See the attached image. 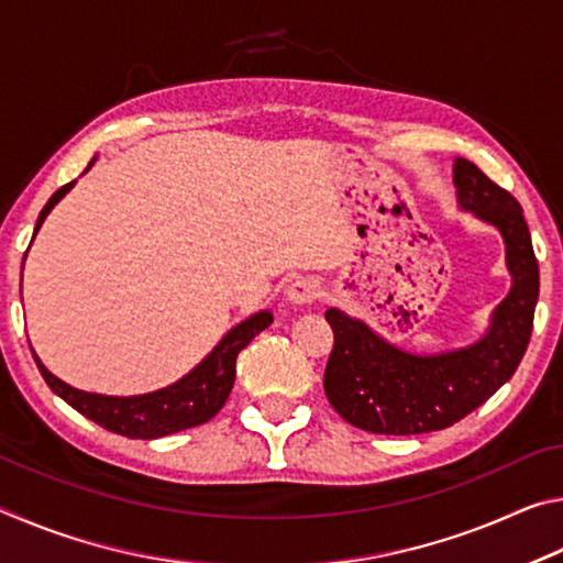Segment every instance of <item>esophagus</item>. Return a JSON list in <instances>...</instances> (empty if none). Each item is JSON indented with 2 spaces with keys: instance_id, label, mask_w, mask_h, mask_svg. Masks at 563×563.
Segmentation results:
<instances>
[{
  "instance_id": "obj_1",
  "label": "esophagus",
  "mask_w": 563,
  "mask_h": 563,
  "mask_svg": "<svg viewBox=\"0 0 563 563\" xmlns=\"http://www.w3.org/2000/svg\"><path fill=\"white\" fill-rule=\"evenodd\" d=\"M320 298V283L316 278H295L288 290H285V302L290 305L292 310L308 308Z\"/></svg>"
}]
</instances>
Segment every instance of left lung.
<instances>
[{
	"mask_svg": "<svg viewBox=\"0 0 563 563\" xmlns=\"http://www.w3.org/2000/svg\"><path fill=\"white\" fill-rule=\"evenodd\" d=\"M456 206L494 225L504 241L511 288L479 340L442 352H409L347 312L330 308L335 332L325 395L335 412L365 432L422 434L460 422L517 373L539 300V263L523 211L466 158H454Z\"/></svg>",
	"mask_w": 563,
	"mask_h": 563,
	"instance_id": "8db88e82",
	"label": "left lung"
}]
</instances>
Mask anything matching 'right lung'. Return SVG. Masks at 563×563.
Segmentation results:
<instances>
[{"instance_id": "1", "label": "right lung", "mask_w": 563, "mask_h": 563, "mask_svg": "<svg viewBox=\"0 0 563 563\" xmlns=\"http://www.w3.org/2000/svg\"><path fill=\"white\" fill-rule=\"evenodd\" d=\"M97 158L99 156H93L89 161L87 170L97 164ZM87 170H84V174H87ZM74 186L76 180L62 186L49 201H46L40 218H36L34 235L40 233V228L46 221V216L52 213V208L59 203ZM271 322H273L271 310L253 312L251 318H245L243 322H238L235 328L228 330L221 338V342H218V345L208 352V355L198 362L190 373L176 379L174 385L154 389V393L129 395V397L84 393V389H76L71 385H66L64 379L52 375L49 369L44 367V362L36 357L34 350L32 355L44 377V383L49 385L52 393L59 395L66 405H71L76 412H81L84 417L91 419V422L103 427V430L129 437V440H158V437L203 424L218 415V409L225 405V399L231 395L233 383H235L238 352H241L255 335H261Z\"/></svg>"}]
</instances>
